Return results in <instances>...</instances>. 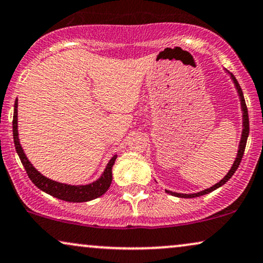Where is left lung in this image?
<instances>
[{
  "label": "left lung",
  "mask_w": 263,
  "mask_h": 263,
  "mask_svg": "<svg viewBox=\"0 0 263 263\" xmlns=\"http://www.w3.org/2000/svg\"><path fill=\"white\" fill-rule=\"evenodd\" d=\"M227 71V70H226ZM227 74L231 76V80L233 81L234 84V87L237 89V93L239 96V101H240V109H241V120H242V125H241V136H240V141H239V145H238V152H237V156H235V160L233 162V165H232V167L229 168V171L227 172V175L224 176L223 178L221 179L220 182H217V183L212 185V187L208 188V189H204V191H200L198 193H176V192H171V191H167V189H165L166 193H168V194L174 195V197H177V198H197V197H201V195H205V194H209V193L216 191L217 188H220L226 182L228 181L229 178L232 177V176L234 175V172L237 171L239 164H240L241 161V158H242V154H244V151H245V145H247V141H248V137H249V115H248V108H247V104H245V99H244V95H242V91L240 88V86H239L237 79L234 78L233 74H231V72L227 71Z\"/></svg>",
  "instance_id": "obj_1"
}]
</instances>
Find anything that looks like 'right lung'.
<instances>
[{"mask_svg":"<svg viewBox=\"0 0 263 263\" xmlns=\"http://www.w3.org/2000/svg\"><path fill=\"white\" fill-rule=\"evenodd\" d=\"M13 139H14L15 151L18 153L19 158L23 166L25 167L26 174H28L29 178L31 179L32 183L36 187L41 189L42 192L47 193V194L52 195V197L61 199V200L69 201V202H84L89 201L93 199L102 197L105 192L108 191L111 184L112 179V166L115 164L116 158L118 155H114L108 162L105 170L102 172L101 177L96 181L91 182L87 184H66L61 183V182L53 181L51 178L45 177L42 174L36 170L32 166L29 159L26 158L24 151H23L21 141H19V134H18V99H15L14 103V114H13Z\"/></svg>","mask_w":263,"mask_h":263,"instance_id":"obj_1","label":"right lung"}]
</instances>
